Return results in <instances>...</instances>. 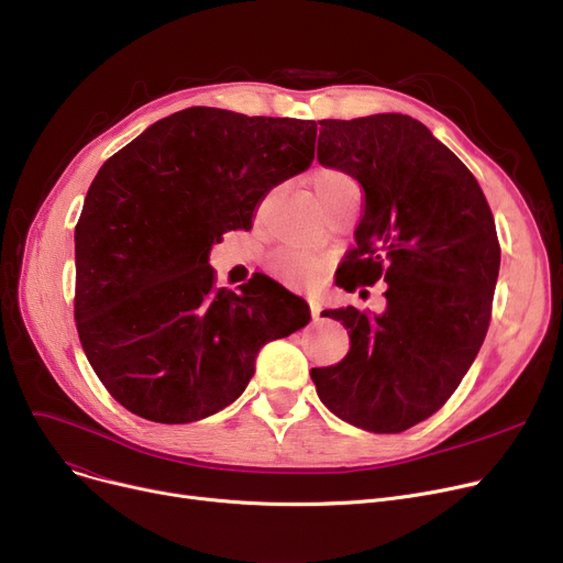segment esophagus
<instances>
[{
	"label": "esophagus",
	"instance_id": "esophagus-1",
	"mask_svg": "<svg viewBox=\"0 0 563 563\" xmlns=\"http://www.w3.org/2000/svg\"><path fill=\"white\" fill-rule=\"evenodd\" d=\"M308 303H310V314H312V319H319V312H321V303H319L314 297H310V299H308Z\"/></svg>",
	"mask_w": 563,
	"mask_h": 563
}]
</instances>
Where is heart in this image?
I'll return each instance as SVG.
<instances>
[{
    "label": "heart",
    "instance_id": "1",
    "mask_svg": "<svg viewBox=\"0 0 563 563\" xmlns=\"http://www.w3.org/2000/svg\"><path fill=\"white\" fill-rule=\"evenodd\" d=\"M314 191L323 205H329L346 191H356V183L338 168H319L314 173ZM321 266L323 255L310 246H285L269 257V269L287 283H308L321 272Z\"/></svg>",
    "mask_w": 563,
    "mask_h": 563
}]
</instances>
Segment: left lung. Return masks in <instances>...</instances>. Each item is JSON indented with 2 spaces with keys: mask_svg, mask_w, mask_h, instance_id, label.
<instances>
[{
  "mask_svg": "<svg viewBox=\"0 0 563 563\" xmlns=\"http://www.w3.org/2000/svg\"><path fill=\"white\" fill-rule=\"evenodd\" d=\"M317 159L365 191L356 246L338 285L388 283L386 310H323L349 353L310 376L353 427L399 433L445 404L484 344L499 274L490 207L465 164L404 113L319 121Z\"/></svg>",
  "mask_w": 563,
  "mask_h": 563,
  "instance_id": "obj_1",
  "label": "left lung"
}]
</instances>
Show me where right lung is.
Wrapping results in <instances>:
<instances>
[{
  "label": "right lung",
  "mask_w": 563,
  "mask_h": 563,
  "mask_svg": "<svg viewBox=\"0 0 563 563\" xmlns=\"http://www.w3.org/2000/svg\"><path fill=\"white\" fill-rule=\"evenodd\" d=\"M317 123L191 107L109 157L75 228V321L88 363L134 416L187 424L230 406L260 349L310 321L269 276L214 287L210 251L314 159Z\"/></svg>",
  "instance_id": "obj_1"
}]
</instances>
